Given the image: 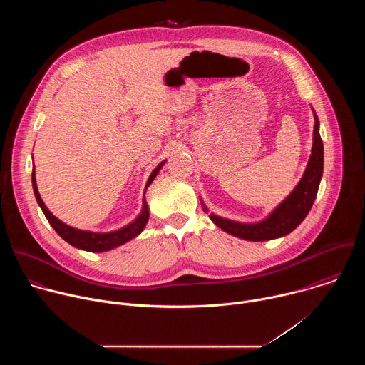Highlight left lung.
Instances as JSON below:
<instances>
[{
	"mask_svg": "<svg viewBox=\"0 0 365 365\" xmlns=\"http://www.w3.org/2000/svg\"><path fill=\"white\" fill-rule=\"evenodd\" d=\"M315 120L314 145H312V154L307 168L303 173V178L294 190L287 196V199H284L276 207L267 220L258 224H240L211 214V220L220 228L238 238L250 241H267L287 235L306 218L317 197L324 173V143L319 134V121L317 114Z\"/></svg>",
	"mask_w": 365,
	"mask_h": 365,
	"instance_id": "1",
	"label": "left lung"
}]
</instances>
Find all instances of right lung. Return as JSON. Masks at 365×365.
Listing matches in <instances>:
<instances>
[{
	"mask_svg": "<svg viewBox=\"0 0 365 365\" xmlns=\"http://www.w3.org/2000/svg\"><path fill=\"white\" fill-rule=\"evenodd\" d=\"M165 162H162L158 168H155L148 180H147V185H145V189L150 186V183L154 180V178L158 176L159 170L162 169ZM31 182H33V190H34V195H36V199L41 207L43 214L46 215L48 224L55 228V231L66 241L69 242L71 245L76 247V248H81V250H85V251H91V252H102V251H108L111 248H115L130 240H133L134 237H137L143 228L145 227L147 221H148V207H147V203L143 202V211L141 214L138 215V218L131 222L130 225L118 230V231H114V232H107V234H98V232H89V231H81V230H76V228H72L66 224H63L62 221H59L53 214H51L47 206L44 205V202L41 200L40 197V193L37 190V185H36V176H34V170H33V175H31Z\"/></svg>",
	"mask_w": 365,
	"mask_h": 365,
	"instance_id": "1",
	"label": "right lung"
}]
</instances>
